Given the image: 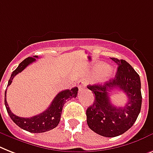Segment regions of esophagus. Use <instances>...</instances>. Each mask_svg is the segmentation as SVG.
Wrapping results in <instances>:
<instances>
[{"mask_svg": "<svg viewBox=\"0 0 153 153\" xmlns=\"http://www.w3.org/2000/svg\"><path fill=\"white\" fill-rule=\"evenodd\" d=\"M86 85H87V82L84 80L79 81V83H78V88H79V90H82L83 89L86 88Z\"/></svg>", "mask_w": 153, "mask_h": 153, "instance_id": "obj_1", "label": "esophagus"}]
</instances>
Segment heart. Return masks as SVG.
<instances>
[{
	"label": "heart",
	"mask_w": 153,
	"mask_h": 153,
	"mask_svg": "<svg viewBox=\"0 0 153 153\" xmlns=\"http://www.w3.org/2000/svg\"><path fill=\"white\" fill-rule=\"evenodd\" d=\"M94 71H95L96 73H100L103 71L102 76L105 78V79H109L110 77L112 76V71H111V69H110L109 68H106V66L103 64H98L95 68Z\"/></svg>",
	"instance_id": "heart-1"
}]
</instances>
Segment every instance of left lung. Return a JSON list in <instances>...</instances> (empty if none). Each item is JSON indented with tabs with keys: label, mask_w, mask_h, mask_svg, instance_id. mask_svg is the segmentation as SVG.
<instances>
[{
	"label": "left lung",
	"mask_w": 153,
	"mask_h": 153,
	"mask_svg": "<svg viewBox=\"0 0 153 153\" xmlns=\"http://www.w3.org/2000/svg\"><path fill=\"white\" fill-rule=\"evenodd\" d=\"M118 65L115 78L104 85H89L95 100L86 110L87 124L93 131L107 137L123 134L134 125L141 108V80L139 74L124 59L111 58ZM119 88L128 96L124 107L114 106L109 94Z\"/></svg>",
	"instance_id": "obj_1"
}]
</instances>
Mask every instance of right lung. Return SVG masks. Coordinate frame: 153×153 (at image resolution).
Listing matches in <instances>:
<instances>
[{"label":"right lung","instance_id":"right-lung-1","mask_svg":"<svg viewBox=\"0 0 153 153\" xmlns=\"http://www.w3.org/2000/svg\"><path fill=\"white\" fill-rule=\"evenodd\" d=\"M37 58H38V56H33V57L26 58L23 61L21 62L19 64L18 68L12 72L11 78L8 81V86L11 85L16 74L23 71L27 66L35 61ZM78 90H79L78 87H74L71 89H65L59 92L45 111L39 115H34L30 118L19 117L11 111L6 100V91L4 93V105L10 118L20 128L30 133H44L56 127L60 120L62 110L64 104L69 99L76 97Z\"/></svg>","mask_w":153,"mask_h":153}]
</instances>
